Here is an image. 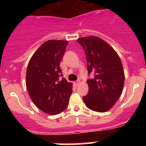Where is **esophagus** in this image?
<instances>
[{"instance_id": "esophagus-1", "label": "esophagus", "mask_w": 146, "mask_h": 146, "mask_svg": "<svg viewBox=\"0 0 146 146\" xmlns=\"http://www.w3.org/2000/svg\"><path fill=\"white\" fill-rule=\"evenodd\" d=\"M73 83H74L75 85H76V86H77V85H79V83H80V80H76V81H75Z\"/></svg>"}]
</instances>
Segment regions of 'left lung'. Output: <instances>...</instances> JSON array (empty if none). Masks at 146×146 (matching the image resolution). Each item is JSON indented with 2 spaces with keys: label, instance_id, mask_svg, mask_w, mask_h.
<instances>
[{
  "label": "left lung",
  "instance_id": "1",
  "mask_svg": "<svg viewBox=\"0 0 146 146\" xmlns=\"http://www.w3.org/2000/svg\"><path fill=\"white\" fill-rule=\"evenodd\" d=\"M85 50L88 74L94 77L87 80L89 92L82 98L90 110L105 112L115 104L124 84L121 61L114 48L98 36L77 39Z\"/></svg>",
  "mask_w": 146,
  "mask_h": 146
}]
</instances>
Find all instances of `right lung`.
Instances as JSON below:
<instances>
[{
	"instance_id": "add662e5",
	"label": "right lung",
	"mask_w": 146,
	"mask_h": 146,
	"mask_svg": "<svg viewBox=\"0 0 146 146\" xmlns=\"http://www.w3.org/2000/svg\"><path fill=\"white\" fill-rule=\"evenodd\" d=\"M68 42L48 40L32 55L26 73V86L35 105L44 112L55 115L68 107L71 82L63 76L59 65Z\"/></svg>"
}]
</instances>
